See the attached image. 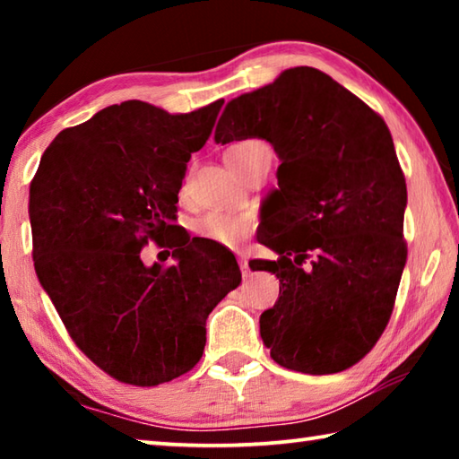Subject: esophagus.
<instances>
[{
	"instance_id": "34e87169",
	"label": "esophagus",
	"mask_w": 459,
	"mask_h": 459,
	"mask_svg": "<svg viewBox=\"0 0 459 459\" xmlns=\"http://www.w3.org/2000/svg\"><path fill=\"white\" fill-rule=\"evenodd\" d=\"M238 267H240V273H243V277L251 275V269H248V263H247V259L243 257V255H240V257H238Z\"/></svg>"
}]
</instances>
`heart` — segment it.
Returning a JSON list of instances; mask_svg holds the SVG:
<instances>
[{
  "label": "heart",
  "instance_id": "1",
  "mask_svg": "<svg viewBox=\"0 0 459 459\" xmlns=\"http://www.w3.org/2000/svg\"><path fill=\"white\" fill-rule=\"evenodd\" d=\"M261 147L267 145L259 142V139H240V142L229 145V150L224 152V161L240 176L248 168V164H251L255 153H257ZM194 230H196L202 238L212 240L216 245L237 248L253 235L255 221L248 214H229L212 211L198 216V219L194 221Z\"/></svg>",
  "mask_w": 459,
  "mask_h": 459
}]
</instances>
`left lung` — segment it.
I'll list each match as a JSON object with an SVG mask.
<instances>
[{"label": "left lung", "mask_w": 459, "mask_h": 459, "mask_svg": "<svg viewBox=\"0 0 459 459\" xmlns=\"http://www.w3.org/2000/svg\"><path fill=\"white\" fill-rule=\"evenodd\" d=\"M261 137L281 166L257 269L279 279L261 338L277 364L332 375L367 356L391 320L407 263V184L378 113L312 66L232 99L216 143Z\"/></svg>", "instance_id": "8db88e82"}]
</instances>
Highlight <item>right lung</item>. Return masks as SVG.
<instances>
[{
	"mask_svg": "<svg viewBox=\"0 0 459 459\" xmlns=\"http://www.w3.org/2000/svg\"><path fill=\"white\" fill-rule=\"evenodd\" d=\"M222 103L107 107L62 129L30 184L36 275L74 344L119 383L155 386L196 367L208 314L240 283L235 255L174 224L186 166ZM150 239L173 248L172 266L143 265Z\"/></svg>",
	"mask_w": 459,
	"mask_h": 459,
	"instance_id": "right-lung-1",
	"label": "right lung"
}]
</instances>
